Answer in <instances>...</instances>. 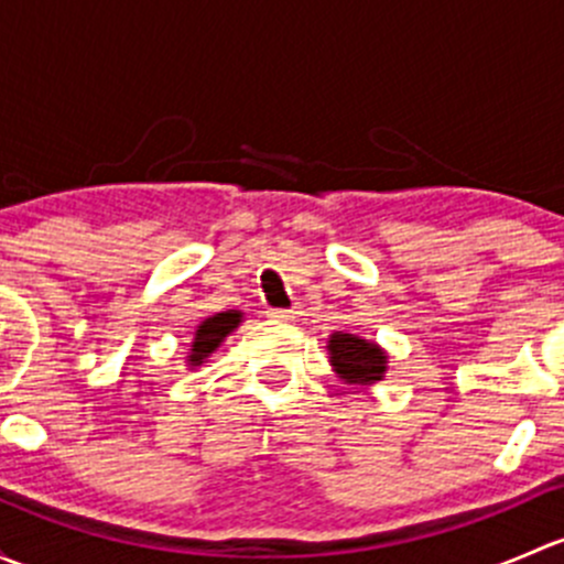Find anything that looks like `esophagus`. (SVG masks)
<instances>
[{"label":"esophagus","instance_id":"obj_1","mask_svg":"<svg viewBox=\"0 0 564 564\" xmlns=\"http://www.w3.org/2000/svg\"><path fill=\"white\" fill-rule=\"evenodd\" d=\"M272 316L283 318V322H289V318L297 316V308H275V311H272Z\"/></svg>","mask_w":564,"mask_h":564}]
</instances>
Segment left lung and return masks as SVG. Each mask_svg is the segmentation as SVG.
Returning a JSON list of instances; mask_svg holds the SVG:
<instances>
[{"instance_id": "left-lung-1", "label": "left lung", "mask_w": 564, "mask_h": 564, "mask_svg": "<svg viewBox=\"0 0 564 564\" xmlns=\"http://www.w3.org/2000/svg\"><path fill=\"white\" fill-rule=\"evenodd\" d=\"M329 360H333L335 371L355 384H373L382 379L384 373V351L379 346L368 344V340L357 338L349 333H335L329 338Z\"/></svg>"}]
</instances>
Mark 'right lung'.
I'll use <instances>...</instances> for the list:
<instances>
[{
	"label": "right lung",
	"instance_id": "1",
	"mask_svg": "<svg viewBox=\"0 0 564 564\" xmlns=\"http://www.w3.org/2000/svg\"><path fill=\"white\" fill-rule=\"evenodd\" d=\"M237 324H240V314H237V311H226V314H215L204 318L196 329V338H193L191 366H202L204 357L213 355V351L218 349L220 340H224Z\"/></svg>",
	"mask_w": 564,
	"mask_h": 564
}]
</instances>
